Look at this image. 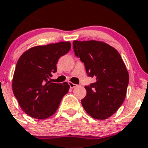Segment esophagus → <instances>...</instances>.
Wrapping results in <instances>:
<instances>
[{"label":"esophagus","mask_w":148,"mask_h":148,"mask_svg":"<svg viewBox=\"0 0 148 148\" xmlns=\"http://www.w3.org/2000/svg\"><path fill=\"white\" fill-rule=\"evenodd\" d=\"M69 86H70V88H74L77 87V85H76V84L73 83V82H69Z\"/></svg>","instance_id":"34e87169"}]
</instances>
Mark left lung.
<instances>
[{
  "label": "left lung",
  "instance_id": "obj_1",
  "mask_svg": "<svg viewBox=\"0 0 148 148\" xmlns=\"http://www.w3.org/2000/svg\"><path fill=\"white\" fill-rule=\"evenodd\" d=\"M73 48L88 76L96 79L85 86L87 94L81 103L94 119H108L122 105L128 86L129 74L121 55L100 41L74 40Z\"/></svg>",
  "mask_w": 148,
  "mask_h": 148
}]
</instances>
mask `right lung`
I'll return each instance as SVG.
<instances>
[{"instance_id":"add662e5","label":"right lung","mask_w":148,"mask_h":148,"mask_svg":"<svg viewBox=\"0 0 148 148\" xmlns=\"http://www.w3.org/2000/svg\"><path fill=\"white\" fill-rule=\"evenodd\" d=\"M71 42L38 46L25 51L18 60L12 79V90L26 114L44 119L58 110L69 90L68 82L54 83L49 78L57 71L59 58L71 49Z\"/></svg>"}]
</instances>
